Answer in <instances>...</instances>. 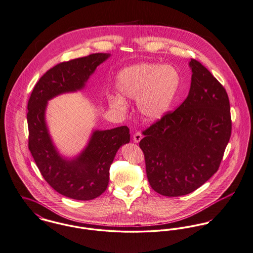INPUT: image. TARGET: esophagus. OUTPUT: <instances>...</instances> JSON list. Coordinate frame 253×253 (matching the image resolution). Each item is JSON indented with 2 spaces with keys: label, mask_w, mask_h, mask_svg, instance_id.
I'll use <instances>...</instances> for the list:
<instances>
[{
  "label": "esophagus",
  "mask_w": 253,
  "mask_h": 253,
  "mask_svg": "<svg viewBox=\"0 0 253 253\" xmlns=\"http://www.w3.org/2000/svg\"><path fill=\"white\" fill-rule=\"evenodd\" d=\"M133 138H134L135 142H139V141H140V139L142 138V135H141V133H140V132H136V133H135L134 136H133Z\"/></svg>",
  "instance_id": "esophagus-1"
}]
</instances>
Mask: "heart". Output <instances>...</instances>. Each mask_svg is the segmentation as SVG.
Wrapping results in <instances>:
<instances>
[{
  "instance_id": "obj_1",
  "label": "heart",
  "mask_w": 253,
  "mask_h": 253,
  "mask_svg": "<svg viewBox=\"0 0 253 253\" xmlns=\"http://www.w3.org/2000/svg\"><path fill=\"white\" fill-rule=\"evenodd\" d=\"M116 89L123 99H137L139 113L148 120H158L169 113L177 97L181 76L172 65L142 62L122 69L116 78ZM111 106L126 108L121 98H113Z\"/></svg>"
}]
</instances>
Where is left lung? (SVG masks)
Here are the masks:
<instances>
[{
  "label": "left lung",
  "instance_id": "left-lung-1",
  "mask_svg": "<svg viewBox=\"0 0 253 253\" xmlns=\"http://www.w3.org/2000/svg\"><path fill=\"white\" fill-rule=\"evenodd\" d=\"M188 97L142 132L151 188L165 196L193 193L217 171L231 136L229 98L222 84L196 59L190 61Z\"/></svg>",
  "mask_w": 253,
  "mask_h": 253
}]
</instances>
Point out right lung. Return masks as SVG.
I'll return each instance as SVG.
<instances>
[{"instance_id":"1","label":"right lung","mask_w":253,"mask_h":253,"mask_svg":"<svg viewBox=\"0 0 253 253\" xmlns=\"http://www.w3.org/2000/svg\"><path fill=\"white\" fill-rule=\"evenodd\" d=\"M109 57L110 54L97 53L58 63L39 79L28 102L29 149L46 182L58 194L72 199L90 200L106 191L111 165L119 147L130 141V130L121 126L94 131L77 158L65 160L48 133L47 101L82 89L98 65Z\"/></svg>"}]
</instances>
